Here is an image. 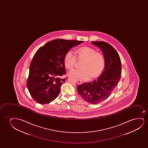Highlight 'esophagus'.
I'll list each match as a JSON object with an SVG mask.
<instances>
[{
	"instance_id": "1",
	"label": "esophagus",
	"mask_w": 148,
	"mask_h": 148,
	"mask_svg": "<svg viewBox=\"0 0 148 148\" xmlns=\"http://www.w3.org/2000/svg\"><path fill=\"white\" fill-rule=\"evenodd\" d=\"M77 83H78V84H82V82L80 80H77Z\"/></svg>"
}]
</instances>
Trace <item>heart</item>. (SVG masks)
<instances>
[{
    "label": "heart",
    "instance_id": "obj_1",
    "mask_svg": "<svg viewBox=\"0 0 148 148\" xmlns=\"http://www.w3.org/2000/svg\"><path fill=\"white\" fill-rule=\"evenodd\" d=\"M77 59H83L81 68L73 69L69 74L81 80H87L99 76L103 71L105 61L101 53L96 52L95 49L88 47L78 49L75 51ZM76 57L71 51L65 54L64 62L67 69H72L76 63Z\"/></svg>",
    "mask_w": 148,
    "mask_h": 148
}]
</instances>
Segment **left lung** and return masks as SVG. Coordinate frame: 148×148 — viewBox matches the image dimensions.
<instances>
[{
    "label": "left lung",
    "mask_w": 148,
    "mask_h": 148,
    "mask_svg": "<svg viewBox=\"0 0 148 148\" xmlns=\"http://www.w3.org/2000/svg\"><path fill=\"white\" fill-rule=\"evenodd\" d=\"M91 43L103 53L105 68L97 80L78 85L77 90L84 101L96 104L107 99L117 86L121 75V63L117 51L109 43L103 41Z\"/></svg>",
    "instance_id": "8db88e82"
}]
</instances>
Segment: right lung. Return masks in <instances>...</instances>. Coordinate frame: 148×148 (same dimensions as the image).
Returning <instances> with one entry per match:
<instances>
[{
    "label": "right lung",
    "instance_id": "obj_1",
    "mask_svg": "<svg viewBox=\"0 0 148 148\" xmlns=\"http://www.w3.org/2000/svg\"><path fill=\"white\" fill-rule=\"evenodd\" d=\"M83 41L57 39L49 41L37 50L29 68L27 86L33 99L45 104L57 98L66 79L64 59L67 51Z\"/></svg>",
    "mask_w": 148,
    "mask_h": 148
}]
</instances>
